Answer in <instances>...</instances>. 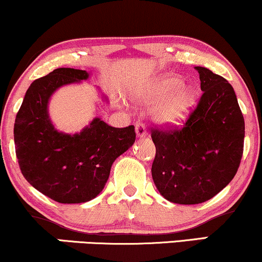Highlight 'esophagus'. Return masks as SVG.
<instances>
[{
	"label": "esophagus",
	"instance_id": "obj_1",
	"mask_svg": "<svg viewBox=\"0 0 262 262\" xmlns=\"http://www.w3.org/2000/svg\"><path fill=\"white\" fill-rule=\"evenodd\" d=\"M135 132H137L138 137H140V138H143L147 134L146 127H145V124L143 122H138L137 124H135Z\"/></svg>",
	"mask_w": 262,
	"mask_h": 262
}]
</instances>
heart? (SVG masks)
Segmentation results:
<instances>
[{
	"label": "heart",
	"mask_w": 262,
	"mask_h": 262,
	"mask_svg": "<svg viewBox=\"0 0 262 262\" xmlns=\"http://www.w3.org/2000/svg\"><path fill=\"white\" fill-rule=\"evenodd\" d=\"M184 80L177 74H165L151 84L146 93V100L149 102H160L161 105L156 108L155 117L163 124H178L193 107L196 93L193 88L183 86Z\"/></svg>",
	"instance_id": "1"
}]
</instances>
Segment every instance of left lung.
<instances>
[{"label":"left lung","mask_w":262,"mask_h":262,"mask_svg":"<svg viewBox=\"0 0 262 262\" xmlns=\"http://www.w3.org/2000/svg\"><path fill=\"white\" fill-rule=\"evenodd\" d=\"M203 95L183 125L154 124L151 173L156 188L174 204L210 200L232 181L244 150V117L232 85L205 67Z\"/></svg>","instance_id":"1"}]
</instances>
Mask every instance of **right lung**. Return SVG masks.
<instances>
[{
  "mask_svg": "<svg viewBox=\"0 0 262 262\" xmlns=\"http://www.w3.org/2000/svg\"><path fill=\"white\" fill-rule=\"evenodd\" d=\"M88 77L86 71L57 68L34 80L14 122L21 174L40 193L61 204L86 203L97 196L112 163L135 141L134 125L113 128L99 118L79 134L55 130L47 115L49 97L62 85Z\"/></svg>",
  "mask_w": 262,
  "mask_h": 262,
  "instance_id": "add662e5",
  "label": "right lung"
}]
</instances>
